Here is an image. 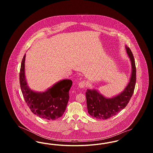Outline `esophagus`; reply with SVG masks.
Returning <instances> with one entry per match:
<instances>
[{
  "instance_id": "34e87169",
  "label": "esophagus",
  "mask_w": 153,
  "mask_h": 153,
  "mask_svg": "<svg viewBox=\"0 0 153 153\" xmlns=\"http://www.w3.org/2000/svg\"><path fill=\"white\" fill-rule=\"evenodd\" d=\"M86 85V82L85 81H81L79 83V86L80 88H84L85 87Z\"/></svg>"
}]
</instances>
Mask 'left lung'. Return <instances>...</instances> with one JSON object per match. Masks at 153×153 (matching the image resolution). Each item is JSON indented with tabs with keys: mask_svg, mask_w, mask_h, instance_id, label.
<instances>
[{
	"mask_svg": "<svg viewBox=\"0 0 153 153\" xmlns=\"http://www.w3.org/2000/svg\"><path fill=\"white\" fill-rule=\"evenodd\" d=\"M126 48L132 65V73L128 84L122 93L111 99L105 98L95 89H87L85 95L88 112L91 117L101 119H109L124 109L130 102L135 87L136 66L130 49L127 46Z\"/></svg>",
	"mask_w": 153,
	"mask_h": 153,
	"instance_id": "1",
	"label": "left lung"
}]
</instances>
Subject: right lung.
<instances>
[{"label": "right lung", "mask_w": 153, "mask_h": 153, "mask_svg": "<svg viewBox=\"0 0 153 153\" xmlns=\"http://www.w3.org/2000/svg\"><path fill=\"white\" fill-rule=\"evenodd\" d=\"M26 54L22 59L19 81L22 94L27 106L36 116L46 120H56L62 117L69 99L71 80H62L42 93H37L28 87L25 75Z\"/></svg>", "instance_id": "right-lung-1"}]
</instances>
